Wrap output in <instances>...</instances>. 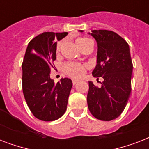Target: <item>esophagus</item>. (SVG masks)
Here are the masks:
<instances>
[{
	"label": "esophagus",
	"instance_id": "esophagus-1",
	"mask_svg": "<svg viewBox=\"0 0 149 149\" xmlns=\"http://www.w3.org/2000/svg\"><path fill=\"white\" fill-rule=\"evenodd\" d=\"M79 81V80H78V79H72V84H73V85H75V84H77Z\"/></svg>",
	"mask_w": 149,
	"mask_h": 149
}]
</instances>
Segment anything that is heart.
<instances>
[{"label":"heart","mask_w":149,"mask_h":149,"mask_svg":"<svg viewBox=\"0 0 149 149\" xmlns=\"http://www.w3.org/2000/svg\"><path fill=\"white\" fill-rule=\"evenodd\" d=\"M77 45L78 47L81 49L83 48L86 45L89 43L92 42V41L88 38H79L77 39L76 41ZM63 45V41H60L57 43L56 45V52L58 53L61 50V47ZM87 68V65H84V64H79V63H68L64 65L63 66V70L70 77H73V78H79L84 76L85 70Z\"/></svg>","instance_id":"b5f03b06"}]
</instances>
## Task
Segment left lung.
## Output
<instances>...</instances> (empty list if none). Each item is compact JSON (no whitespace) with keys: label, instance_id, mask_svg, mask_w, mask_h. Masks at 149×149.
Segmentation results:
<instances>
[{"label":"left lung","instance_id":"8db88e82","mask_svg":"<svg viewBox=\"0 0 149 149\" xmlns=\"http://www.w3.org/2000/svg\"><path fill=\"white\" fill-rule=\"evenodd\" d=\"M88 34L97 44V65L92 75L97 80L98 77L104 79L100 87L89 81L88 108L98 120L108 121L120 115L129 99L133 70L129 45L112 31L92 30Z\"/></svg>","mask_w":149,"mask_h":149}]
</instances>
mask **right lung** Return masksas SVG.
Here are the masks:
<instances>
[{"label": "right lung", "instance_id": "right-lung-1", "mask_svg": "<svg viewBox=\"0 0 149 149\" xmlns=\"http://www.w3.org/2000/svg\"><path fill=\"white\" fill-rule=\"evenodd\" d=\"M68 32H43L29 43L22 63V90L30 111L38 119L52 121L66 111L72 80L50 77L52 63L56 58L55 38L60 41Z\"/></svg>", "mask_w": 149, "mask_h": 149}]
</instances>
